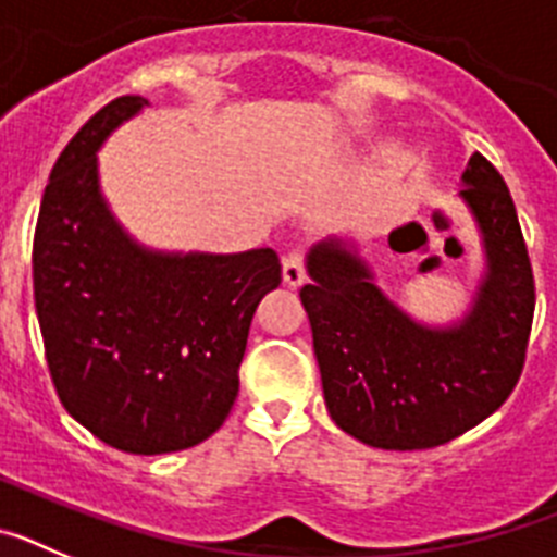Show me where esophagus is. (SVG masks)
Wrapping results in <instances>:
<instances>
[{"label":"esophagus","mask_w":557,"mask_h":557,"mask_svg":"<svg viewBox=\"0 0 557 557\" xmlns=\"http://www.w3.org/2000/svg\"><path fill=\"white\" fill-rule=\"evenodd\" d=\"M282 278L287 287H301L304 278H307V270H304V256L298 253V250H293V253L284 256L282 262Z\"/></svg>","instance_id":"esophagus-1"}]
</instances>
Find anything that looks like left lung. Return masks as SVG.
I'll return each mask as SVG.
<instances>
[{
    "label": "left lung",
    "mask_w": 557,
    "mask_h": 557,
    "mask_svg": "<svg viewBox=\"0 0 557 557\" xmlns=\"http://www.w3.org/2000/svg\"><path fill=\"white\" fill-rule=\"evenodd\" d=\"M457 200L474 220L482 273L469 309L424 323L382 289L354 236L307 253L301 304L312 326L323 398L334 424L376 449L449 444L499 410L519 382L535 289L508 186L471 152Z\"/></svg>",
    "instance_id": "obj_1"
}]
</instances>
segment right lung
<instances>
[{
	"mask_svg": "<svg viewBox=\"0 0 557 557\" xmlns=\"http://www.w3.org/2000/svg\"><path fill=\"white\" fill-rule=\"evenodd\" d=\"M120 97L91 116L52 166L33 243V289L58 398L102 444L131 455L198 446L239 393L253 312L282 282L270 248L159 250L116 220L100 150L139 116Z\"/></svg>",
	"mask_w": 557,
	"mask_h": 557,
	"instance_id": "right-lung-1",
	"label": "right lung"
}]
</instances>
